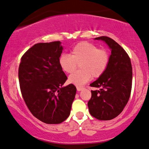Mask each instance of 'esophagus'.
<instances>
[{"label": "esophagus", "mask_w": 149, "mask_h": 149, "mask_svg": "<svg viewBox=\"0 0 149 149\" xmlns=\"http://www.w3.org/2000/svg\"><path fill=\"white\" fill-rule=\"evenodd\" d=\"M83 87H82V86H77V91H82V89H83Z\"/></svg>", "instance_id": "obj_1"}]
</instances>
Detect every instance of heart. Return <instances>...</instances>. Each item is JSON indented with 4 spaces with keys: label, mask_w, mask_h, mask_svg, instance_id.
<instances>
[{
    "label": "heart",
    "mask_w": 149,
    "mask_h": 149,
    "mask_svg": "<svg viewBox=\"0 0 149 149\" xmlns=\"http://www.w3.org/2000/svg\"><path fill=\"white\" fill-rule=\"evenodd\" d=\"M110 61V54L105 49L88 42H82L72 49L71 54H63L59 58L60 67L66 73H73L80 64V71L69 77V82L82 86L88 81L100 77L105 72Z\"/></svg>",
    "instance_id": "1"
}]
</instances>
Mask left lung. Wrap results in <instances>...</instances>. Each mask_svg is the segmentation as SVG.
<instances>
[{
    "mask_svg": "<svg viewBox=\"0 0 149 149\" xmlns=\"http://www.w3.org/2000/svg\"><path fill=\"white\" fill-rule=\"evenodd\" d=\"M104 41L111 49L107 70L90 86L100 88L91 91L88 102L90 114L100 120H110L123 111L131 95L132 66L127 53L116 41L107 36L95 38Z\"/></svg>",
    "mask_w": 149,
    "mask_h": 149,
    "instance_id": "8db88e82",
    "label": "left lung"
}]
</instances>
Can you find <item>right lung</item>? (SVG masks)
I'll list each match as a JSON object with an SVG mask.
<instances>
[{"label":"right lung","instance_id":"obj_1","mask_svg":"<svg viewBox=\"0 0 149 149\" xmlns=\"http://www.w3.org/2000/svg\"><path fill=\"white\" fill-rule=\"evenodd\" d=\"M60 41L37 43L22 56L18 68L20 91L30 112L46 124L68 118L76 93L73 84L63 86L67 77L60 67Z\"/></svg>","mask_w":149,"mask_h":149}]
</instances>
